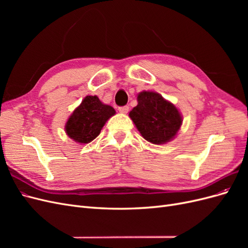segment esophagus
<instances>
[{
    "instance_id": "esophagus-1",
    "label": "esophagus",
    "mask_w": 248,
    "mask_h": 248,
    "mask_svg": "<svg viewBox=\"0 0 248 248\" xmlns=\"http://www.w3.org/2000/svg\"><path fill=\"white\" fill-rule=\"evenodd\" d=\"M129 110V107L128 106H124V107H120L119 108V111L122 112V114H126Z\"/></svg>"
}]
</instances>
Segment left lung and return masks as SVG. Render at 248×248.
I'll list each match as a JSON object with an SVG mask.
<instances>
[{
  "label": "left lung",
  "instance_id": "8db88e82",
  "mask_svg": "<svg viewBox=\"0 0 248 248\" xmlns=\"http://www.w3.org/2000/svg\"><path fill=\"white\" fill-rule=\"evenodd\" d=\"M138 106L129 117L145 140L152 144H164L176 136L182 123L177 108L154 92H141Z\"/></svg>",
  "mask_w": 248,
  "mask_h": 248
}]
</instances>
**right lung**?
<instances>
[{
	"instance_id": "obj_1",
	"label": "right lung",
	"mask_w": 248,
	"mask_h": 248,
	"mask_svg": "<svg viewBox=\"0 0 248 248\" xmlns=\"http://www.w3.org/2000/svg\"><path fill=\"white\" fill-rule=\"evenodd\" d=\"M115 114L116 110L97 96H87L67 121L66 133L76 141L87 144L99 136L104 124Z\"/></svg>"
}]
</instances>
